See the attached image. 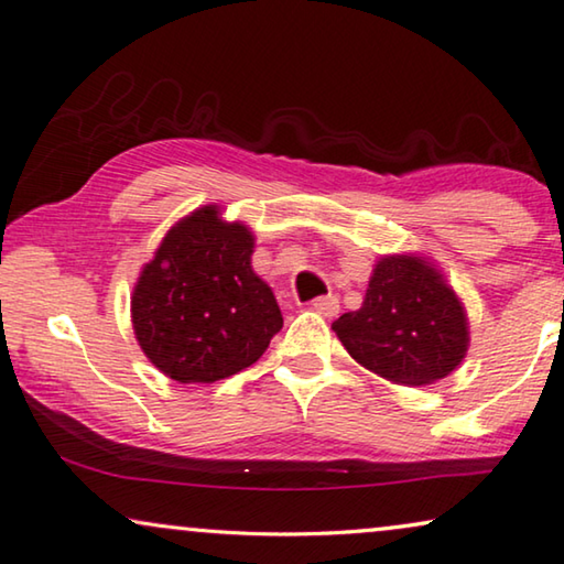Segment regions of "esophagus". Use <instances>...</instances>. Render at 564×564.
<instances>
[{
  "label": "esophagus",
  "mask_w": 564,
  "mask_h": 564,
  "mask_svg": "<svg viewBox=\"0 0 564 564\" xmlns=\"http://www.w3.org/2000/svg\"><path fill=\"white\" fill-rule=\"evenodd\" d=\"M312 310L319 312L323 317H335L337 312H340V302H337V297H333V294H327V297L312 300Z\"/></svg>",
  "instance_id": "esophagus-1"
}]
</instances>
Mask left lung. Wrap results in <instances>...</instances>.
I'll return each instance as SVG.
<instances>
[{
	"label": "left lung",
	"instance_id": "1",
	"mask_svg": "<svg viewBox=\"0 0 564 564\" xmlns=\"http://www.w3.org/2000/svg\"><path fill=\"white\" fill-rule=\"evenodd\" d=\"M355 362L395 386H429L469 350L464 302L429 257L383 254L360 310L333 323Z\"/></svg>",
	"mask_w": 564,
	"mask_h": 564
}]
</instances>
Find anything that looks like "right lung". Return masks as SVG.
<instances>
[{
    "label": "right lung",
    "instance_id": "1",
    "mask_svg": "<svg viewBox=\"0 0 564 564\" xmlns=\"http://www.w3.org/2000/svg\"><path fill=\"white\" fill-rule=\"evenodd\" d=\"M252 254V229L224 219L216 204L166 231L131 294L135 340L163 376L216 383L262 358L282 312Z\"/></svg>",
    "mask_w": 564,
    "mask_h": 564
}]
</instances>
